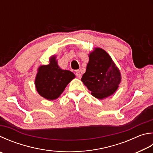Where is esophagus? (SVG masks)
I'll return each mask as SVG.
<instances>
[{"label": "esophagus", "mask_w": 153, "mask_h": 153, "mask_svg": "<svg viewBox=\"0 0 153 153\" xmlns=\"http://www.w3.org/2000/svg\"><path fill=\"white\" fill-rule=\"evenodd\" d=\"M76 77H78V78H81L82 77V74H81V73H80V71L79 70L76 71Z\"/></svg>", "instance_id": "1"}]
</instances>
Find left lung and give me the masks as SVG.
<instances>
[{
    "label": "left lung",
    "instance_id": "1",
    "mask_svg": "<svg viewBox=\"0 0 153 153\" xmlns=\"http://www.w3.org/2000/svg\"><path fill=\"white\" fill-rule=\"evenodd\" d=\"M89 58L82 82L96 98L102 100L112 95L121 81L119 69L108 53L102 49L96 48Z\"/></svg>",
    "mask_w": 153,
    "mask_h": 153
}]
</instances>
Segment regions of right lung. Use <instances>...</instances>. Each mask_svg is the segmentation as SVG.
Returning <instances> with one entry per match:
<instances>
[{
	"label": "right lung",
	"instance_id": "right-lung-1",
	"mask_svg": "<svg viewBox=\"0 0 153 153\" xmlns=\"http://www.w3.org/2000/svg\"><path fill=\"white\" fill-rule=\"evenodd\" d=\"M74 77L71 71L61 69L53 56L49 65H41L39 68L35 79L36 89L43 98L53 100L62 94Z\"/></svg>",
	"mask_w": 153,
	"mask_h": 153
}]
</instances>
